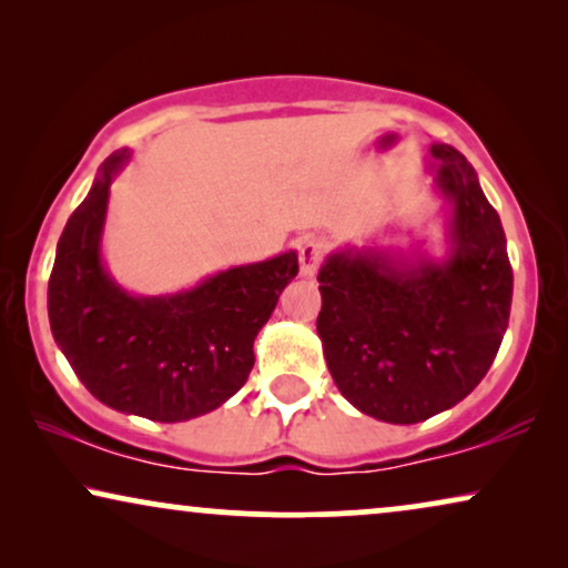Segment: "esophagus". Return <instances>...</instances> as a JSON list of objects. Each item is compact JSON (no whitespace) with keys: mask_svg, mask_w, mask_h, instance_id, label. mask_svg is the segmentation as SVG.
Segmentation results:
<instances>
[{"mask_svg":"<svg viewBox=\"0 0 568 568\" xmlns=\"http://www.w3.org/2000/svg\"><path fill=\"white\" fill-rule=\"evenodd\" d=\"M325 255V243L321 237H305L300 243V271L302 276H315Z\"/></svg>","mask_w":568,"mask_h":568,"instance_id":"1","label":"esophagus"}]
</instances>
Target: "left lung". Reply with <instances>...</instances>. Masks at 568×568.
<instances>
[{
	"label": "left lung",
	"mask_w": 568,
	"mask_h": 568,
	"mask_svg": "<svg viewBox=\"0 0 568 568\" xmlns=\"http://www.w3.org/2000/svg\"><path fill=\"white\" fill-rule=\"evenodd\" d=\"M429 158L453 209L445 258L346 247L317 274V336L333 383L354 408L387 424L426 422L476 390L509 325L499 214L455 146L432 144Z\"/></svg>",
	"instance_id": "left-lung-1"
}]
</instances>
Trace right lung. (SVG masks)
I'll list each match as a JSON object with an SVG mask.
<instances>
[{
  "instance_id": "1",
  "label": "right lung",
  "mask_w": 568,
  "mask_h": 568,
  "mask_svg": "<svg viewBox=\"0 0 568 568\" xmlns=\"http://www.w3.org/2000/svg\"><path fill=\"white\" fill-rule=\"evenodd\" d=\"M131 158L113 152L69 216L49 278V321L74 375L108 408L189 422L220 408L253 369V341L297 276V253L232 266L191 290L139 297L108 274L111 181Z\"/></svg>"
}]
</instances>
